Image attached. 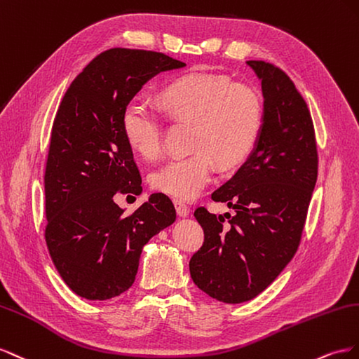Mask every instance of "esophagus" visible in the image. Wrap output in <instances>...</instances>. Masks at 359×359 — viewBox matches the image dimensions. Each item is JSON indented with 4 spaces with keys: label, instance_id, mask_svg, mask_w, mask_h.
<instances>
[{
    "label": "esophagus",
    "instance_id": "1",
    "mask_svg": "<svg viewBox=\"0 0 359 359\" xmlns=\"http://www.w3.org/2000/svg\"><path fill=\"white\" fill-rule=\"evenodd\" d=\"M174 206H176V212H177V215L179 217H182V218H185V217H188L189 215V208L187 206V204H183L182 201H174Z\"/></svg>",
    "mask_w": 359,
    "mask_h": 359
}]
</instances>
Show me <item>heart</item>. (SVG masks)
<instances>
[{"instance_id":"b5f03b06","label":"heart","mask_w":359,"mask_h":359,"mask_svg":"<svg viewBox=\"0 0 359 359\" xmlns=\"http://www.w3.org/2000/svg\"><path fill=\"white\" fill-rule=\"evenodd\" d=\"M159 104L172 118L192 121L194 153L174 158L151 174V187L177 201L197 198L215 172V159L231 167L247 158L263 126L259 91L229 78L189 74L159 91ZM130 149L147 161L162 151V120L146 100H129L121 116Z\"/></svg>"}]
</instances>
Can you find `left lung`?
<instances>
[{
    "label": "left lung",
    "instance_id": "obj_1",
    "mask_svg": "<svg viewBox=\"0 0 359 359\" xmlns=\"http://www.w3.org/2000/svg\"><path fill=\"white\" fill-rule=\"evenodd\" d=\"M247 65L262 81V132L243 165L212 194L234 215L224 213L225 222L204 208L194 212L204 242L191 257V278L225 304L255 298L293 259L319 165L313 118L293 81L266 61Z\"/></svg>",
    "mask_w": 359,
    "mask_h": 359
}]
</instances>
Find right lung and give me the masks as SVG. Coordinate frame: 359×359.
Returning <instances> with one entry per match:
<instances>
[{
  "label": "right lung",
  "mask_w": 359,
  "mask_h": 359,
  "mask_svg": "<svg viewBox=\"0 0 359 359\" xmlns=\"http://www.w3.org/2000/svg\"><path fill=\"white\" fill-rule=\"evenodd\" d=\"M185 66L162 53L112 48L72 81L54 118L45 168V239L72 292L107 301L135 281L142 247L176 221L165 194L130 215L118 194L140 196L141 176L121 116L150 78Z\"/></svg>",
  "instance_id": "obj_1"
}]
</instances>
